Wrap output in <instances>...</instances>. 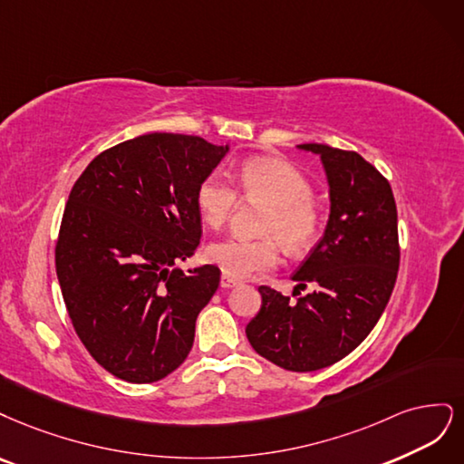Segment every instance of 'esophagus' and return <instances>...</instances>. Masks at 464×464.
I'll return each mask as SVG.
<instances>
[{"instance_id":"34e87169","label":"esophagus","mask_w":464,"mask_h":464,"mask_svg":"<svg viewBox=\"0 0 464 464\" xmlns=\"http://www.w3.org/2000/svg\"><path fill=\"white\" fill-rule=\"evenodd\" d=\"M219 285H221L223 289H231V287L238 285V281H237V279H233V277H229V276H226V274H223V276H221V281H219Z\"/></svg>"}]
</instances>
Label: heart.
Here are the masks:
<instances>
[{"instance_id":"obj_1","label":"heart","mask_w":464,"mask_h":464,"mask_svg":"<svg viewBox=\"0 0 464 464\" xmlns=\"http://www.w3.org/2000/svg\"><path fill=\"white\" fill-rule=\"evenodd\" d=\"M237 183L246 200L267 204L270 212L260 226L266 237H229L208 246V260L218 264L223 274L248 277L274 270L279 262L277 240L291 256H301L318 243L324 216L303 171L277 158H256L243 163ZM194 200L206 226L219 229L233 214L238 197L226 177L210 173L198 183Z\"/></svg>"}]
</instances>
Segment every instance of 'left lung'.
Segmentation results:
<instances>
[{
	"instance_id": "left-lung-1",
	"label": "left lung",
	"mask_w": 464,
	"mask_h": 464,
	"mask_svg": "<svg viewBox=\"0 0 464 464\" xmlns=\"http://www.w3.org/2000/svg\"><path fill=\"white\" fill-rule=\"evenodd\" d=\"M320 154L332 212L320 243L293 279L312 293L260 285V312L246 325L252 349L291 372H314L353 353L378 324L397 281V206L387 179L353 150L301 144Z\"/></svg>"
}]
</instances>
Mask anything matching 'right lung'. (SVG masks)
<instances>
[{
	"label": "right lung",
	"instance_id": "right-lung-1",
	"mask_svg": "<svg viewBox=\"0 0 464 464\" xmlns=\"http://www.w3.org/2000/svg\"><path fill=\"white\" fill-rule=\"evenodd\" d=\"M229 150L148 132L98 154L74 181L55 243L71 324L115 378L152 383L183 364L219 267L183 272L202 237L197 187Z\"/></svg>",
	"mask_w": 464,
	"mask_h": 464
}]
</instances>
